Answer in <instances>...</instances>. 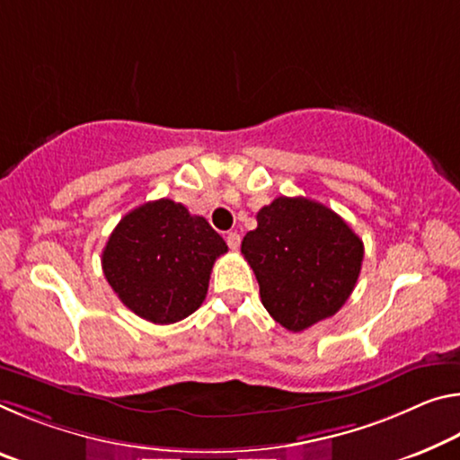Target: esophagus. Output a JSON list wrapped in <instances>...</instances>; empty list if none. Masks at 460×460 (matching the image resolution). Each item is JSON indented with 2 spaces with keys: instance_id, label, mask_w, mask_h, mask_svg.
<instances>
[{
  "instance_id": "esophagus-1",
  "label": "esophagus",
  "mask_w": 460,
  "mask_h": 460,
  "mask_svg": "<svg viewBox=\"0 0 460 460\" xmlns=\"http://www.w3.org/2000/svg\"><path fill=\"white\" fill-rule=\"evenodd\" d=\"M239 243H242V237H239V233H227V245L231 250H239Z\"/></svg>"
}]
</instances>
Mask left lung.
I'll use <instances>...</instances> for the list:
<instances>
[{"instance_id":"8db88e82","label":"left lung","mask_w":460,"mask_h":460,"mask_svg":"<svg viewBox=\"0 0 460 460\" xmlns=\"http://www.w3.org/2000/svg\"><path fill=\"white\" fill-rule=\"evenodd\" d=\"M256 218L242 253L274 322L303 332L335 315L358 280L362 239L332 208L303 196H279Z\"/></svg>"}]
</instances>
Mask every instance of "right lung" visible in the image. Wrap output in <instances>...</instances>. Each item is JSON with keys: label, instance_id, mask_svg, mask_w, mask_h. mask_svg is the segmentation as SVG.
Returning <instances> with one entry per match:
<instances>
[{"label": "right lung", "instance_id": "add662e5", "mask_svg": "<svg viewBox=\"0 0 460 460\" xmlns=\"http://www.w3.org/2000/svg\"><path fill=\"white\" fill-rule=\"evenodd\" d=\"M223 253L227 243L207 218L159 199L120 218L102 252V270L135 315L167 325L200 307Z\"/></svg>", "mask_w": 460, "mask_h": 460}]
</instances>
